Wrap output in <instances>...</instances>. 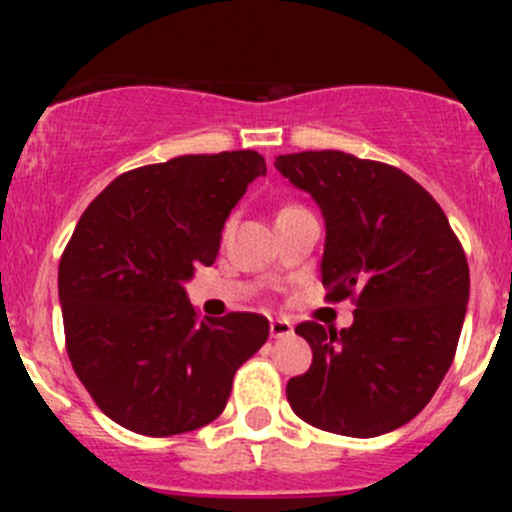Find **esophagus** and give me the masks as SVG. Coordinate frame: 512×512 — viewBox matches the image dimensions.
<instances>
[{
  "label": "esophagus",
  "instance_id": "esophagus-1",
  "mask_svg": "<svg viewBox=\"0 0 512 512\" xmlns=\"http://www.w3.org/2000/svg\"><path fill=\"white\" fill-rule=\"evenodd\" d=\"M270 334L275 339L289 337V334H294L292 322H287V319H272V322H270Z\"/></svg>",
  "mask_w": 512,
  "mask_h": 512
}]
</instances>
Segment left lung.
I'll list each match as a JSON object with an SVG mask.
<instances>
[{
	"label": "left lung",
	"mask_w": 512,
	"mask_h": 512,
	"mask_svg": "<svg viewBox=\"0 0 512 512\" xmlns=\"http://www.w3.org/2000/svg\"><path fill=\"white\" fill-rule=\"evenodd\" d=\"M324 218L322 285L354 297L352 327L294 332L312 347L287 401L309 426L374 438L409 423L451 369L471 275L441 205L399 168L342 151L277 156Z\"/></svg>",
	"instance_id": "left-lung-1"
}]
</instances>
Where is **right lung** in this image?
<instances>
[{"mask_svg": "<svg viewBox=\"0 0 512 512\" xmlns=\"http://www.w3.org/2000/svg\"><path fill=\"white\" fill-rule=\"evenodd\" d=\"M265 173L255 151L178 156L116 178L81 215L59 265L66 349L118 426L173 436L215 421L235 371L270 337L260 314L198 319L185 292Z\"/></svg>", "mask_w": 512, "mask_h": 512, "instance_id": "add662e5", "label": "right lung"}]
</instances>
